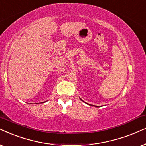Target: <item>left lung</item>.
<instances>
[{"label": "left lung", "instance_id": "8db88e82", "mask_svg": "<svg viewBox=\"0 0 146 146\" xmlns=\"http://www.w3.org/2000/svg\"><path fill=\"white\" fill-rule=\"evenodd\" d=\"M81 99V98H80ZM81 100H82V99H81ZM86 104H88V103H86ZM89 105H90V104H89ZM96 106V107H98V106Z\"/></svg>", "mask_w": 146, "mask_h": 146}]
</instances>
